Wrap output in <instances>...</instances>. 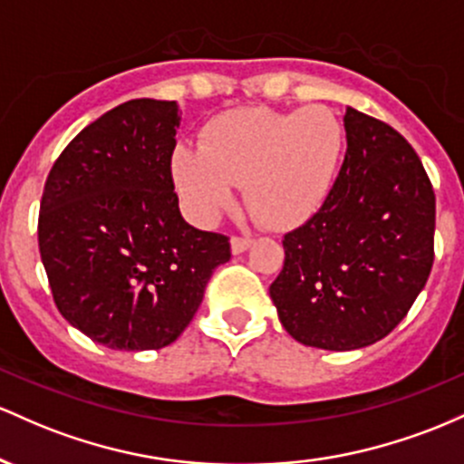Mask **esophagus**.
I'll return each mask as SVG.
<instances>
[{"instance_id": "34e87169", "label": "esophagus", "mask_w": 464, "mask_h": 464, "mask_svg": "<svg viewBox=\"0 0 464 464\" xmlns=\"http://www.w3.org/2000/svg\"><path fill=\"white\" fill-rule=\"evenodd\" d=\"M252 238H241V237H232L230 241V247H232V254H243L247 252L249 247H252Z\"/></svg>"}]
</instances>
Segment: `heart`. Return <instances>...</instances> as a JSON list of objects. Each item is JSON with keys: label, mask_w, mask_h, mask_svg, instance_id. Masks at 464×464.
Wrapping results in <instances>:
<instances>
[{"label": "heart", "mask_w": 464, "mask_h": 464, "mask_svg": "<svg viewBox=\"0 0 464 464\" xmlns=\"http://www.w3.org/2000/svg\"><path fill=\"white\" fill-rule=\"evenodd\" d=\"M344 149V124L326 107L232 109L208 120L199 149L173 150L170 179L197 226H215L246 184L249 212L269 230H291L329 199Z\"/></svg>", "instance_id": "obj_1"}]
</instances>
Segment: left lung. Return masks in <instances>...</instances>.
<instances>
[{
    "mask_svg": "<svg viewBox=\"0 0 464 464\" xmlns=\"http://www.w3.org/2000/svg\"><path fill=\"white\" fill-rule=\"evenodd\" d=\"M346 155L329 199L285 237L269 287L285 331L304 346L355 351L386 337L428 283L434 190L408 140L346 107Z\"/></svg>",
    "mask_w": 464,
    "mask_h": 464,
    "instance_id": "obj_1",
    "label": "left lung"
}]
</instances>
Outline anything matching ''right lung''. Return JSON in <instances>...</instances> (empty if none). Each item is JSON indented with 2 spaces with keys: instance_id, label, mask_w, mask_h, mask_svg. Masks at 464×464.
I'll return each instance as SVG.
<instances>
[{
  "instance_id": "obj_1",
  "label": "right lung",
  "mask_w": 464,
  "mask_h": 464,
  "mask_svg": "<svg viewBox=\"0 0 464 464\" xmlns=\"http://www.w3.org/2000/svg\"><path fill=\"white\" fill-rule=\"evenodd\" d=\"M179 122L175 101L122 102L67 144L41 197L39 252L56 309L113 351L173 344L230 260L227 237L179 212Z\"/></svg>"
}]
</instances>
